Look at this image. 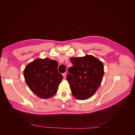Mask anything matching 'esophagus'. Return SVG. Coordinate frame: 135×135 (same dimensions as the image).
<instances>
[{
    "label": "esophagus",
    "mask_w": 135,
    "mask_h": 135,
    "mask_svg": "<svg viewBox=\"0 0 135 135\" xmlns=\"http://www.w3.org/2000/svg\"><path fill=\"white\" fill-rule=\"evenodd\" d=\"M62 75H63V76H64V78H66V73H63V74H62Z\"/></svg>",
    "instance_id": "esophagus-1"
}]
</instances>
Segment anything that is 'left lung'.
I'll return each instance as SVG.
<instances>
[{
	"label": "left lung",
	"instance_id": "1",
	"mask_svg": "<svg viewBox=\"0 0 135 135\" xmlns=\"http://www.w3.org/2000/svg\"><path fill=\"white\" fill-rule=\"evenodd\" d=\"M73 66L68 69L66 79L73 96L78 100H87L99 88L104 74L103 63L92 55L70 59Z\"/></svg>",
	"mask_w": 135,
	"mask_h": 135
}]
</instances>
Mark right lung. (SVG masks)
Wrapping results in <instances>:
<instances>
[{
  "mask_svg": "<svg viewBox=\"0 0 135 135\" xmlns=\"http://www.w3.org/2000/svg\"><path fill=\"white\" fill-rule=\"evenodd\" d=\"M58 63L49 58L37 59L28 64L23 70L26 84L41 99L55 96L63 76L58 72Z\"/></svg>",
  "mask_w": 135,
  "mask_h": 135,
  "instance_id": "right-lung-1",
  "label": "right lung"
}]
</instances>
